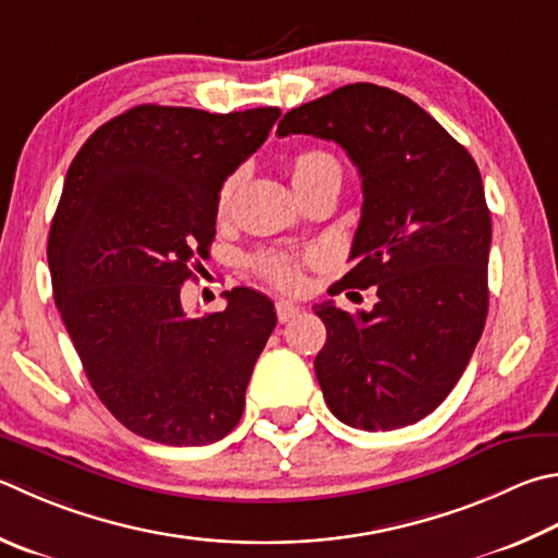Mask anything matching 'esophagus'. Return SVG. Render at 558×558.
Wrapping results in <instances>:
<instances>
[{
  "label": "esophagus",
  "mask_w": 558,
  "mask_h": 558,
  "mask_svg": "<svg viewBox=\"0 0 558 558\" xmlns=\"http://www.w3.org/2000/svg\"><path fill=\"white\" fill-rule=\"evenodd\" d=\"M276 314H278V322H292L300 314V307L292 305V302H286V300H278L276 302Z\"/></svg>",
  "instance_id": "34e87169"
}]
</instances>
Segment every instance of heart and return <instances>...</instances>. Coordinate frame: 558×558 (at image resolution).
Masks as SVG:
<instances>
[{"label":"heart","instance_id":"heart-1","mask_svg":"<svg viewBox=\"0 0 558 558\" xmlns=\"http://www.w3.org/2000/svg\"><path fill=\"white\" fill-rule=\"evenodd\" d=\"M290 175H292V185H295L298 192H302L319 185V182L341 180V166L337 158L327 154V150L310 148L292 158ZM241 180H244V175L234 173L231 178H227L225 185H221L219 205H217L219 217H227L231 211V205H234V197L241 187ZM253 268H256V272L263 280H268L270 286H276L280 290H298L302 286V263L298 258L288 256V253H276V251L260 253V256L253 258Z\"/></svg>","mask_w":558,"mask_h":558}]
</instances>
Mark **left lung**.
<instances>
[{
    "label": "left lung",
    "mask_w": 558,
    "mask_h": 558,
    "mask_svg": "<svg viewBox=\"0 0 558 558\" xmlns=\"http://www.w3.org/2000/svg\"><path fill=\"white\" fill-rule=\"evenodd\" d=\"M290 134L333 141L359 168L353 268L333 292L378 290L371 312L314 307L327 327L314 359L324 400L349 427H408L447 400L488 317L481 170L420 105L371 83L290 109L278 136Z\"/></svg>",
    "instance_id": "left-lung-1"
}]
</instances>
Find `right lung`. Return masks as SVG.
I'll return each instance as SVG.
<instances>
[{
    "label": "right lung",
    "instance_id": "add662e5",
    "mask_svg": "<svg viewBox=\"0 0 558 558\" xmlns=\"http://www.w3.org/2000/svg\"><path fill=\"white\" fill-rule=\"evenodd\" d=\"M278 117L138 105L68 168L48 234L53 298L97 398L138 437L205 447L241 420L272 302L234 288L227 310L195 319L180 288L209 256L221 185Z\"/></svg>",
    "mask_w": 558,
    "mask_h": 558
}]
</instances>
